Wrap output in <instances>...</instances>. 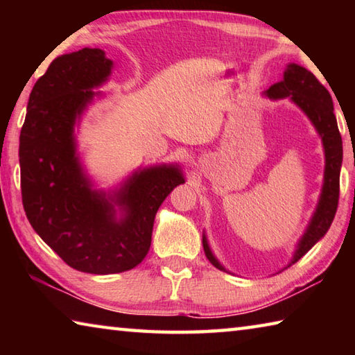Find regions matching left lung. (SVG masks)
I'll list each match as a JSON object with an SVG mask.
<instances>
[{"instance_id": "left-lung-1", "label": "left lung", "mask_w": 355, "mask_h": 355, "mask_svg": "<svg viewBox=\"0 0 355 355\" xmlns=\"http://www.w3.org/2000/svg\"><path fill=\"white\" fill-rule=\"evenodd\" d=\"M266 94L271 98L291 97L294 103L313 122L318 133L321 135L324 152H326V171H324V186L320 203H318L307 232L304 233L302 239L297 244L296 254L291 260L293 264L300 260L326 235L335 218L340 197V167L343 161V142H341V135L334 114L332 97L327 89L318 81V78L307 69L300 67L297 64H290L284 80L269 87ZM203 250L213 266L225 271L209 250L205 236H203Z\"/></svg>"}]
</instances>
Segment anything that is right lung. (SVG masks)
Wrapping results in <instances>:
<instances>
[{
    "instance_id": "1",
    "label": "right lung",
    "mask_w": 355,
    "mask_h": 355,
    "mask_svg": "<svg viewBox=\"0 0 355 355\" xmlns=\"http://www.w3.org/2000/svg\"><path fill=\"white\" fill-rule=\"evenodd\" d=\"M111 67L100 48L56 58L34 84L20 133L29 224L70 268L89 274L137 266L150 249L156 211L184 183L177 166H158L133 173L114 196L92 191L76 156L73 125ZM114 205L124 211L120 220Z\"/></svg>"
}]
</instances>
